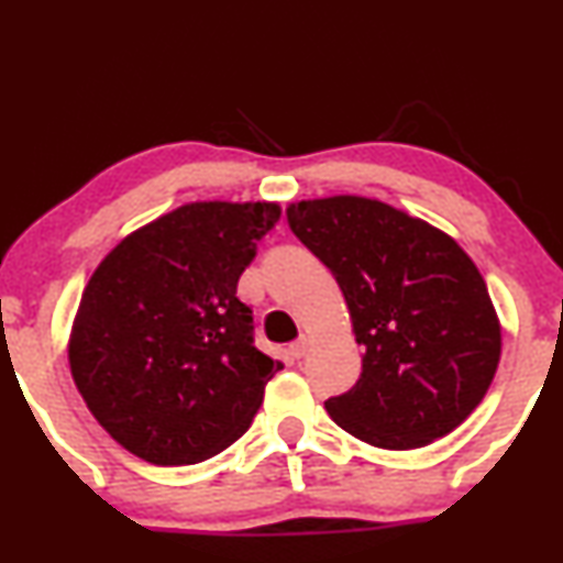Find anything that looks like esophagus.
<instances>
[{"label": "esophagus", "instance_id": "34e87169", "mask_svg": "<svg viewBox=\"0 0 563 563\" xmlns=\"http://www.w3.org/2000/svg\"><path fill=\"white\" fill-rule=\"evenodd\" d=\"M307 349H309V341H307V338L301 335L299 341L290 343V346H288V354L294 356V358H301V356H307Z\"/></svg>", "mask_w": 563, "mask_h": 563}]
</instances>
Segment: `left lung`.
Returning a JSON list of instances; mask_svg holds the SVG:
<instances>
[{
	"label": "left lung",
	"instance_id": "8db88e82",
	"mask_svg": "<svg viewBox=\"0 0 563 563\" xmlns=\"http://www.w3.org/2000/svg\"><path fill=\"white\" fill-rule=\"evenodd\" d=\"M346 299L362 375L324 401L338 428L388 451L422 449L483 401L500 358L490 294L451 235L364 196L286 209Z\"/></svg>",
	"mask_w": 563,
	"mask_h": 563
}]
</instances>
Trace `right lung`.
Instances as JSON below:
<instances>
[{
  "label": "right lung",
  "mask_w": 563,
  "mask_h": 563,
  "mask_svg": "<svg viewBox=\"0 0 563 563\" xmlns=\"http://www.w3.org/2000/svg\"><path fill=\"white\" fill-rule=\"evenodd\" d=\"M280 207L196 201L101 260L80 296L70 372L97 422L148 464L183 466L249 430L280 362L254 346L239 277Z\"/></svg>",
  "instance_id": "obj_1"
}]
</instances>
